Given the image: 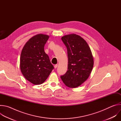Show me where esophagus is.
Wrapping results in <instances>:
<instances>
[{
    "mask_svg": "<svg viewBox=\"0 0 121 121\" xmlns=\"http://www.w3.org/2000/svg\"><path fill=\"white\" fill-rule=\"evenodd\" d=\"M57 66H58V65H57V64H56V65H54V67H55V68H57Z\"/></svg>",
    "mask_w": 121,
    "mask_h": 121,
    "instance_id": "esophagus-1",
    "label": "esophagus"
}]
</instances>
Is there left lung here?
<instances>
[{"instance_id":"obj_1","label":"left lung","mask_w":121,"mask_h":121,"mask_svg":"<svg viewBox=\"0 0 121 121\" xmlns=\"http://www.w3.org/2000/svg\"><path fill=\"white\" fill-rule=\"evenodd\" d=\"M67 51V71L61 78L68 87L80 86L89 77L94 65L91 50L86 41L76 34L61 38Z\"/></svg>"}]
</instances>
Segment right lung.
Instances as JSON below:
<instances>
[{
	"label": "right lung",
	"instance_id": "add662e5",
	"mask_svg": "<svg viewBox=\"0 0 121 121\" xmlns=\"http://www.w3.org/2000/svg\"><path fill=\"white\" fill-rule=\"evenodd\" d=\"M49 36L39 34L25 43L21 53L20 68L24 78L34 85L43 83L54 68L44 50Z\"/></svg>",
	"mask_w": 121,
	"mask_h": 121
}]
</instances>
